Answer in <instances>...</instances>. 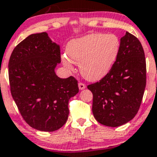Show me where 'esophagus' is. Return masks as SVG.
<instances>
[{
	"instance_id": "34e87169",
	"label": "esophagus",
	"mask_w": 157,
	"mask_h": 157,
	"mask_svg": "<svg viewBox=\"0 0 157 157\" xmlns=\"http://www.w3.org/2000/svg\"><path fill=\"white\" fill-rule=\"evenodd\" d=\"M78 87H79V89L80 90H83L85 88L86 85L84 84V83H79L78 84Z\"/></svg>"
}]
</instances>
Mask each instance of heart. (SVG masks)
Instances as JSON below:
<instances>
[{
    "mask_svg": "<svg viewBox=\"0 0 157 157\" xmlns=\"http://www.w3.org/2000/svg\"><path fill=\"white\" fill-rule=\"evenodd\" d=\"M120 40L113 34L92 33L73 39L66 46L68 57L63 56L65 67L73 69V63L80 65V73L91 81L101 80L116 62Z\"/></svg>",
    "mask_w": 157,
    "mask_h": 157,
    "instance_id": "1",
    "label": "heart"
}]
</instances>
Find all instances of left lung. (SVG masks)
Segmentation results:
<instances>
[{
  "label": "left lung",
  "mask_w": 157,
  "mask_h": 157,
  "mask_svg": "<svg viewBox=\"0 0 157 157\" xmlns=\"http://www.w3.org/2000/svg\"><path fill=\"white\" fill-rule=\"evenodd\" d=\"M146 84V62L140 41L126 31L113 67L99 82L88 85L92 113L102 125L117 127L137 114Z\"/></svg>",
  "instance_id": "obj_1"
}]
</instances>
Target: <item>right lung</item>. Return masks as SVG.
I'll return each mask as SVG.
<instances>
[{"mask_svg": "<svg viewBox=\"0 0 157 157\" xmlns=\"http://www.w3.org/2000/svg\"><path fill=\"white\" fill-rule=\"evenodd\" d=\"M60 46L46 32L32 34L15 47L9 62L11 93L25 122L40 131L53 132L69 116V100L79 92L73 77L60 78Z\"/></svg>", "mask_w": 157, "mask_h": 157, "instance_id": "add662e5", "label": "right lung"}]
</instances>
